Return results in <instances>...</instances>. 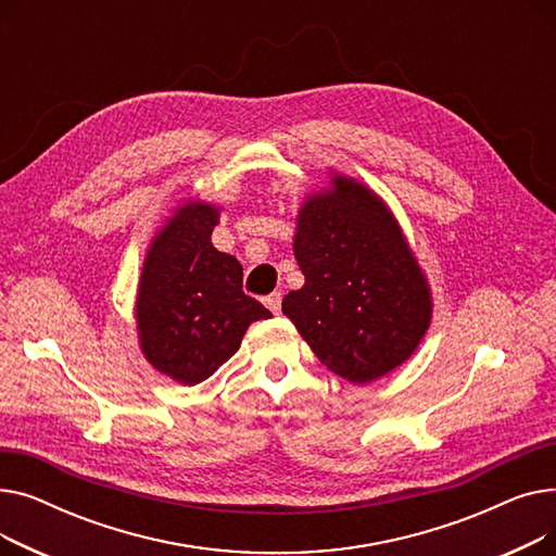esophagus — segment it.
I'll return each mask as SVG.
<instances>
[{
	"instance_id": "esophagus-1",
	"label": "esophagus",
	"mask_w": 556,
	"mask_h": 556,
	"mask_svg": "<svg viewBox=\"0 0 556 556\" xmlns=\"http://www.w3.org/2000/svg\"><path fill=\"white\" fill-rule=\"evenodd\" d=\"M263 304H266L273 313H279L281 311V293L277 290V293H270L268 298H263Z\"/></svg>"
}]
</instances>
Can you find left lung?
<instances>
[{
	"instance_id": "1",
	"label": "left lung",
	"mask_w": 556,
	"mask_h": 556,
	"mask_svg": "<svg viewBox=\"0 0 556 556\" xmlns=\"http://www.w3.org/2000/svg\"><path fill=\"white\" fill-rule=\"evenodd\" d=\"M304 286L286 317L333 374L371 383L415 354L432 317L419 263L388 204L346 175L308 195L293 241Z\"/></svg>"
}]
</instances>
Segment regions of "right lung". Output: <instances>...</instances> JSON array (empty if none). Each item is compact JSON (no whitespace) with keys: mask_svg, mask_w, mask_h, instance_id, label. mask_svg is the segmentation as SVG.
Returning <instances> with one entry per match:
<instances>
[{"mask_svg":"<svg viewBox=\"0 0 556 556\" xmlns=\"http://www.w3.org/2000/svg\"><path fill=\"white\" fill-rule=\"evenodd\" d=\"M218 207L185 202L155 233L137 290L139 346L157 371L202 383L239 352L248 327L273 313L243 293V268L212 245Z\"/></svg>","mask_w":556,"mask_h":556,"instance_id":"right-lung-1","label":"right lung"}]
</instances>
